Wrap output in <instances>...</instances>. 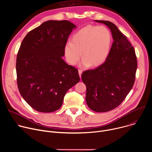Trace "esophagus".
Wrapping results in <instances>:
<instances>
[{
	"mask_svg": "<svg viewBox=\"0 0 152 152\" xmlns=\"http://www.w3.org/2000/svg\"><path fill=\"white\" fill-rule=\"evenodd\" d=\"M78 72H79V77H81V75H82V71L81 70H78Z\"/></svg>",
	"mask_w": 152,
	"mask_h": 152,
	"instance_id": "1",
	"label": "esophagus"
}]
</instances>
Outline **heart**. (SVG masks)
Returning a JSON list of instances; mask_svg holds the SVG:
<instances>
[{
	"label": "heart",
	"instance_id": "heart-1",
	"mask_svg": "<svg viewBox=\"0 0 152 152\" xmlns=\"http://www.w3.org/2000/svg\"><path fill=\"white\" fill-rule=\"evenodd\" d=\"M111 34L104 26H86L76 33L72 42L64 46L65 57L71 65L76 64L82 56L83 67H96L103 64L110 52Z\"/></svg>",
	"mask_w": 152,
	"mask_h": 152
}]
</instances>
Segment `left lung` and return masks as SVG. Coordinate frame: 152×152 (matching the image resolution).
<instances>
[{
	"instance_id": "1",
	"label": "left lung",
	"mask_w": 152,
	"mask_h": 152,
	"mask_svg": "<svg viewBox=\"0 0 152 152\" xmlns=\"http://www.w3.org/2000/svg\"><path fill=\"white\" fill-rule=\"evenodd\" d=\"M94 21L110 28L114 41L105 62L94 70L83 72L82 80L86 87L88 106L95 112L104 113L120 105L132 88L137 60L134 47L113 23Z\"/></svg>"
}]
</instances>
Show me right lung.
<instances>
[{
    "label": "right lung",
    "instance_id": "obj_1",
    "mask_svg": "<svg viewBox=\"0 0 152 152\" xmlns=\"http://www.w3.org/2000/svg\"><path fill=\"white\" fill-rule=\"evenodd\" d=\"M76 28L67 20H49L30 31L21 42L16 60L18 88L38 112L59 110L67 91L80 80L77 69L62 58Z\"/></svg>",
    "mask_w": 152,
    "mask_h": 152
}]
</instances>
